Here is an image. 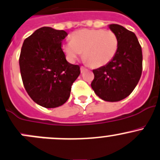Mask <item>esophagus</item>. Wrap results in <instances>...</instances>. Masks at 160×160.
<instances>
[{"instance_id":"1","label":"esophagus","mask_w":160,"mask_h":160,"mask_svg":"<svg viewBox=\"0 0 160 160\" xmlns=\"http://www.w3.org/2000/svg\"><path fill=\"white\" fill-rule=\"evenodd\" d=\"M86 68L84 67V66H80V71H81V72H84L85 70H86Z\"/></svg>"}]
</instances>
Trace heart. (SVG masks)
<instances>
[{
	"mask_svg": "<svg viewBox=\"0 0 160 160\" xmlns=\"http://www.w3.org/2000/svg\"><path fill=\"white\" fill-rule=\"evenodd\" d=\"M119 49V38L115 32L102 29H84L76 31L71 41L62 44L66 58L74 62L83 52V58L93 67L108 64Z\"/></svg>",
	"mask_w": 160,
	"mask_h": 160,
	"instance_id": "heart-1",
	"label": "heart"
}]
</instances>
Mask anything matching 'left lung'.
<instances>
[{
  "instance_id": "left-lung-1",
  "label": "left lung",
  "mask_w": 160,
  "mask_h": 160,
  "mask_svg": "<svg viewBox=\"0 0 160 160\" xmlns=\"http://www.w3.org/2000/svg\"><path fill=\"white\" fill-rule=\"evenodd\" d=\"M109 29L119 38V49L108 64L94 69L91 88L106 102H119L131 94L142 72V51L135 34L118 24Z\"/></svg>"
}]
</instances>
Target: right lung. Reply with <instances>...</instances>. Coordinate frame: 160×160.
Wrapping results in <instances>:
<instances>
[{"instance_id": "right-lung-1", "label": "right lung", "mask_w": 160, "mask_h": 160, "mask_svg": "<svg viewBox=\"0 0 160 160\" xmlns=\"http://www.w3.org/2000/svg\"><path fill=\"white\" fill-rule=\"evenodd\" d=\"M64 30L40 28L23 42L19 56L22 80L26 92L38 105L56 108L69 99L80 66L68 62L62 49Z\"/></svg>"}]
</instances>
